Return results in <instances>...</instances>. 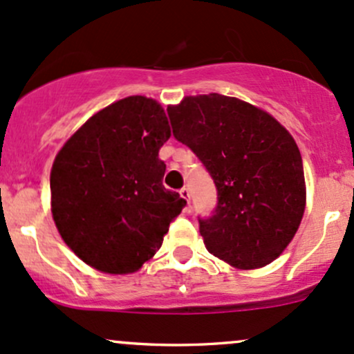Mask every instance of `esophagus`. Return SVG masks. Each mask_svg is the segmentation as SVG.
I'll return each instance as SVG.
<instances>
[{
  "instance_id": "1",
  "label": "esophagus",
  "mask_w": 354,
  "mask_h": 354,
  "mask_svg": "<svg viewBox=\"0 0 354 354\" xmlns=\"http://www.w3.org/2000/svg\"><path fill=\"white\" fill-rule=\"evenodd\" d=\"M178 194H180V197H182V199H185V201H187V204L191 203V191H189L187 187H182V189H180V192H178Z\"/></svg>"
}]
</instances>
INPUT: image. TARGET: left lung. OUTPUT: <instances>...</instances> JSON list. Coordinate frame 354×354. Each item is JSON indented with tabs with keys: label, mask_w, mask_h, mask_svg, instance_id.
<instances>
[{
	"label": "left lung",
	"mask_w": 354,
	"mask_h": 354,
	"mask_svg": "<svg viewBox=\"0 0 354 354\" xmlns=\"http://www.w3.org/2000/svg\"><path fill=\"white\" fill-rule=\"evenodd\" d=\"M174 136L199 157L218 206L199 231L207 252L238 270L272 263L297 233L306 178L295 140L263 109L223 94L167 108Z\"/></svg>",
	"instance_id": "obj_1"
}]
</instances>
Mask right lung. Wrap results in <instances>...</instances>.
Wrapping results in <instances>:
<instances>
[{"label":"right lung","instance_id":"right-lung-1","mask_svg":"<svg viewBox=\"0 0 354 354\" xmlns=\"http://www.w3.org/2000/svg\"><path fill=\"white\" fill-rule=\"evenodd\" d=\"M169 138L162 106L128 96L91 116L55 155L52 218L64 243L91 268L138 272L162 246L185 206L162 185L158 150Z\"/></svg>","mask_w":354,"mask_h":354}]
</instances>
